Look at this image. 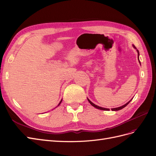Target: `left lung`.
I'll return each instance as SVG.
<instances>
[{"mask_svg":"<svg viewBox=\"0 0 156 156\" xmlns=\"http://www.w3.org/2000/svg\"><path fill=\"white\" fill-rule=\"evenodd\" d=\"M133 47H134V48H135V49H136V48H135V45H133ZM137 51V53H138V58H139V51H138V50H136ZM139 62H140V60H139ZM132 100V99H131ZM131 100L129 101H128L127 103H126L125 105H122V106H121V107H117V108H111V110L112 111H119V110H120V109H122V108H124L126 106H127V105H128V103L131 101ZM88 101H89V103H90V104L93 106V107H96V108H98V109H100V110H103V111H109L110 109L109 108H103V107H99V106H98V105H95L94 104V103H93L91 101H90V100L89 99H88Z\"/></svg>","mask_w":156,"mask_h":156,"instance_id":"1","label":"left lung"}]
</instances>
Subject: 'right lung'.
<instances>
[{"mask_svg":"<svg viewBox=\"0 0 156 156\" xmlns=\"http://www.w3.org/2000/svg\"><path fill=\"white\" fill-rule=\"evenodd\" d=\"M62 100H61V101H60V102L59 103V104H58V105H59L60 104V103H61V102H62Z\"/></svg>","mask_w":156,"mask_h":156,"instance_id":"add662e5","label":"right lung"}]
</instances>
